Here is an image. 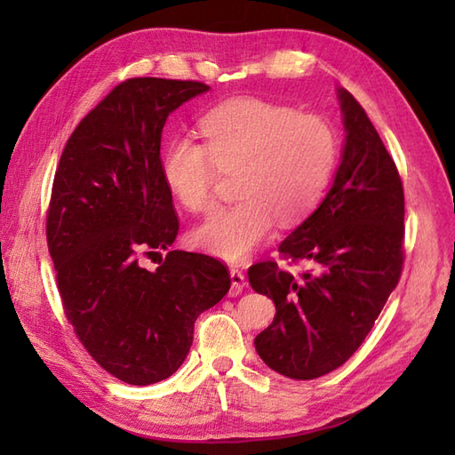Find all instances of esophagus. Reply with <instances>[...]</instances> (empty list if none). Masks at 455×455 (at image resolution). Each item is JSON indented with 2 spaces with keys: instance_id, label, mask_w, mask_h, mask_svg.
<instances>
[{
  "instance_id": "obj_1",
  "label": "esophagus",
  "mask_w": 455,
  "mask_h": 455,
  "mask_svg": "<svg viewBox=\"0 0 455 455\" xmlns=\"http://www.w3.org/2000/svg\"><path fill=\"white\" fill-rule=\"evenodd\" d=\"M230 282H233V285H230V295L235 297L238 293H243V289L246 285V277H244L243 269H238V267L230 269Z\"/></svg>"
}]
</instances>
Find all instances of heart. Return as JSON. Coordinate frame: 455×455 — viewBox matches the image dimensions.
<instances>
[{"label": "heart", "instance_id": "b5f03b06", "mask_svg": "<svg viewBox=\"0 0 455 455\" xmlns=\"http://www.w3.org/2000/svg\"><path fill=\"white\" fill-rule=\"evenodd\" d=\"M199 131L203 142L178 137L168 144L162 176L183 207L207 215L215 209L220 172H238L240 201L193 230V244L228 262L256 252L275 220H303L323 199L336 168L332 124L289 105L230 100L203 115Z\"/></svg>", "mask_w": 455, "mask_h": 455}]
</instances>
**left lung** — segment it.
I'll return each instance as SVG.
<instances>
[{"mask_svg":"<svg viewBox=\"0 0 455 455\" xmlns=\"http://www.w3.org/2000/svg\"><path fill=\"white\" fill-rule=\"evenodd\" d=\"M342 164L311 217L282 244L279 258L311 262L293 275L264 259L248 267L254 291L274 299L275 316L256 352L291 379H316L350 360L370 334L404 264V191L399 170L363 108L340 90Z\"/></svg>","mask_w":455,"mask_h":455,"instance_id":"obj_1","label":"left lung"}]
</instances>
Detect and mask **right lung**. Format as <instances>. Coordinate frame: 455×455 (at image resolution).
Here are the masks:
<instances>
[{
    "label": "right lung",
    "instance_id": "right-lung-1",
    "mask_svg": "<svg viewBox=\"0 0 455 455\" xmlns=\"http://www.w3.org/2000/svg\"><path fill=\"white\" fill-rule=\"evenodd\" d=\"M207 90L193 80L121 82L74 129L54 173L46 243L64 315L93 360L129 385L176 373L197 316L230 289L217 258L170 250L180 219L162 176V129ZM152 255L154 273L141 266Z\"/></svg>",
    "mask_w": 455,
    "mask_h": 455
}]
</instances>
